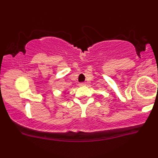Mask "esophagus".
Segmentation results:
<instances>
[{
	"mask_svg": "<svg viewBox=\"0 0 158 158\" xmlns=\"http://www.w3.org/2000/svg\"><path fill=\"white\" fill-rule=\"evenodd\" d=\"M79 85L80 87H83V86H85V85H86V84H85V82H81V83H79Z\"/></svg>",
	"mask_w": 158,
	"mask_h": 158,
	"instance_id": "esophagus-1",
	"label": "esophagus"
}]
</instances>
